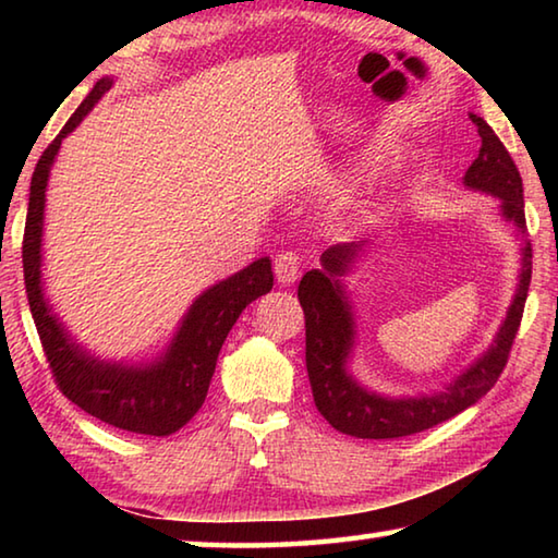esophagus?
Here are the masks:
<instances>
[{
    "mask_svg": "<svg viewBox=\"0 0 558 558\" xmlns=\"http://www.w3.org/2000/svg\"><path fill=\"white\" fill-rule=\"evenodd\" d=\"M276 278H278V282L280 286H292V282L298 280V276H300V258H298V253H292V251H286V253H280V256L276 258Z\"/></svg>",
    "mask_w": 558,
    "mask_h": 558,
    "instance_id": "obj_1",
    "label": "esophagus"
}]
</instances>
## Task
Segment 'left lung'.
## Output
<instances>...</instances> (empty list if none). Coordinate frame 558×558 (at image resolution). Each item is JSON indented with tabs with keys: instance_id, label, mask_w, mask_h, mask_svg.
I'll return each mask as SVG.
<instances>
[{
	"instance_id": "left-lung-1",
	"label": "left lung",
	"mask_w": 558,
	"mask_h": 558,
	"mask_svg": "<svg viewBox=\"0 0 558 558\" xmlns=\"http://www.w3.org/2000/svg\"><path fill=\"white\" fill-rule=\"evenodd\" d=\"M470 120L477 125L483 147L475 162L468 167L462 182L472 192L495 196L502 219L512 223L522 239V268H519L512 305L493 344L450 384L430 393L386 396L364 386L349 369L356 347V323L344 276L354 270L356 260L372 245L369 241H359L327 248L319 256V268L302 276L298 300L305 313V362L315 405L329 421V426L347 436L384 440L413 436V433L438 426L483 399L507 364L509 349L522 323L529 282H532V243L524 239V189L517 165L499 143L495 130L472 112Z\"/></svg>"
}]
</instances>
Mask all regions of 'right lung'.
<instances>
[{"mask_svg": "<svg viewBox=\"0 0 558 558\" xmlns=\"http://www.w3.org/2000/svg\"><path fill=\"white\" fill-rule=\"evenodd\" d=\"M110 88V75L93 86L86 100L65 122L53 143L46 147L34 169L22 245L26 298H29L32 317L36 329H39L46 359H49L56 384H59L65 399H71L108 426L145 433V436H172L202 409L226 337H229L245 305L270 292L272 270L270 258L266 256L206 288L189 305L172 342L153 362H108V359L90 354L86 347L78 344V339L53 313L44 292L41 245L46 186H49L51 167L63 137H69L81 125V120Z\"/></svg>", "mask_w": 558, "mask_h": 558, "instance_id": "right-lung-1", "label": "right lung"}]
</instances>
